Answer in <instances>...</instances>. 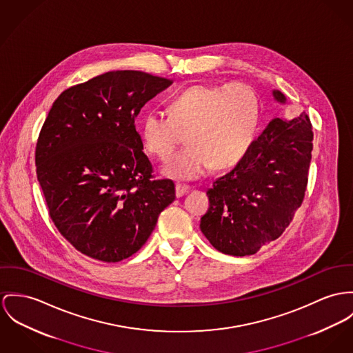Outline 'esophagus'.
Returning <instances> with one entry per match:
<instances>
[{"label": "esophagus", "mask_w": 353, "mask_h": 353, "mask_svg": "<svg viewBox=\"0 0 353 353\" xmlns=\"http://www.w3.org/2000/svg\"><path fill=\"white\" fill-rule=\"evenodd\" d=\"M190 192L188 185H183V184H176V196L177 197H183L184 194H187Z\"/></svg>", "instance_id": "esophagus-1"}]
</instances>
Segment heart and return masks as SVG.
Returning <instances> with one entry per match:
<instances>
[{
	"mask_svg": "<svg viewBox=\"0 0 353 353\" xmlns=\"http://www.w3.org/2000/svg\"><path fill=\"white\" fill-rule=\"evenodd\" d=\"M259 122L255 91L244 83L196 84L183 90L169 103V115L148 111L139 134L148 153L166 160L187 134L188 146L163 166V174L194 180L214 166L228 169L250 152Z\"/></svg>",
	"mask_w": 353,
	"mask_h": 353,
	"instance_id": "1",
	"label": "heart"
}]
</instances>
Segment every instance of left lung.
<instances>
[{
	"mask_svg": "<svg viewBox=\"0 0 353 353\" xmlns=\"http://www.w3.org/2000/svg\"><path fill=\"white\" fill-rule=\"evenodd\" d=\"M285 105L286 97L272 90ZM309 117L274 118L247 156L207 190L200 230L223 254L244 256L279 238L303 200L313 150Z\"/></svg>",
	"mask_w": 353,
	"mask_h": 353,
	"instance_id": "8db88e82",
	"label": "left lung"
}]
</instances>
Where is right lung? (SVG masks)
Returning <instances> with one entry per match:
<instances>
[{
	"instance_id": "obj_1",
	"label": "right lung",
	"mask_w": 353,
	"mask_h": 353,
	"mask_svg": "<svg viewBox=\"0 0 353 353\" xmlns=\"http://www.w3.org/2000/svg\"><path fill=\"white\" fill-rule=\"evenodd\" d=\"M170 84L142 71H110L63 91L48 112L37 180L59 232L92 259L132 256L176 199L172 180L153 179L134 125Z\"/></svg>"
}]
</instances>
